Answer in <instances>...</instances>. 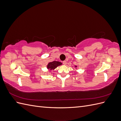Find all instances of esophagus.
Instances as JSON below:
<instances>
[{"instance_id": "1", "label": "esophagus", "mask_w": 121, "mask_h": 121, "mask_svg": "<svg viewBox=\"0 0 121 121\" xmlns=\"http://www.w3.org/2000/svg\"><path fill=\"white\" fill-rule=\"evenodd\" d=\"M63 64L64 65H67V61H64L63 62Z\"/></svg>"}]
</instances>
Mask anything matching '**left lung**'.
<instances>
[{
    "instance_id": "8db88e82",
    "label": "left lung",
    "mask_w": 121,
    "mask_h": 121,
    "mask_svg": "<svg viewBox=\"0 0 121 121\" xmlns=\"http://www.w3.org/2000/svg\"><path fill=\"white\" fill-rule=\"evenodd\" d=\"M75 67H76H76H77V66H76H76H75Z\"/></svg>"
}]
</instances>
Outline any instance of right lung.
I'll use <instances>...</instances> for the list:
<instances>
[{
  "instance_id": "right-lung-1",
  "label": "right lung",
  "mask_w": 121,
  "mask_h": 121,
  "mask_svg": "<svg viewBox=\"0 0 121 121\" xmlns=\"http://www.w3.org/2000/svg\"><path fill=\"white\" fill-rule=\"evenodd\" d=\"M62 65V63L60 61H53L52 62H50L47 65V68L50 69V70H52L56 68H57L59 65Z\"/></svg>"
}]
</instances>
